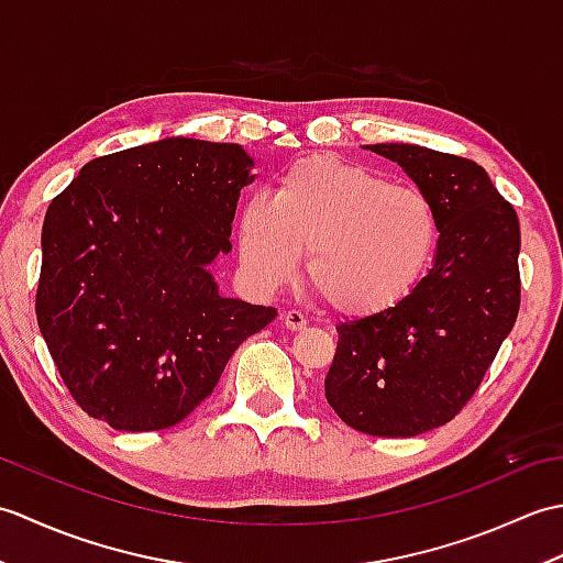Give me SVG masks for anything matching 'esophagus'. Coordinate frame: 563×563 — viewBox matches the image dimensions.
Masks as SVG:
<instances>
[{
    "instance_id": "1",
    "label": "esophagus",
    "mask_w": 563,
    "mask_h": 563,
    "mask_svg": "<svg viewBox=\"0 0 563 563\" xmlns=\"http://www.w3.org/2000/svg\"><path fill=\"white\" fill-rule=\"evenodd\" d=\"M283 324L290 331H302V329H307L309 319L302 312H297V309H290V312L283 314Z\"/></svg>"
}]
</instances>
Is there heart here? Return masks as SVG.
<instances>
[{"label":"heart","instance_id":"b5f03b06","mask_svg":"<svg viewBox=\"0 0 563 563\" xmlns=\"http://www.w3.org/2000/svg\"><path fill=\"white\" fill-rule=\"evenodd\" d=\"M236 244L261 288L292 280L309 254V288L327 307L343 317H375L426 278L440 244V214L423 190L314 154L290 164L271 198L244 202Z\"/></svg>","mask_w":563,"mask_h":563}]
</instances>
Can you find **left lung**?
<instances>
[{
    "mask_svg": "<svg viewBox=\"0 0 563 563\" xmlns=\"http://www.w3.org/2000/svg\"><path fill=\"white\" fill-rule=\"evenodd\" d=\"M435 202L433 266L397 307L339 324L324 379L343 423L379 438L452 421L479 389L520 309V222L479 164L418 145H367Z\"/></svg>",
    "mask_w": 563,
    "mask_h": 563,
    "instance_id": "left-lung-1",
    "label": "left lung"
}]
</instances>
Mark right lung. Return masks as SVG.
Returning a JSON list of instances; mask_svg holds the SVG:
<instances>
[{"instance_id":"add662e5","label":"right lung","mask_w":563,"mask_h":563,"mask_svg":"<svg viewBox=\"0 0 563 563\" xmlns=\"http://www.w3.org/2000/svg\"><path fill=\"white\" fill-rule=\"evenodd\" d=\"M251 169L242 145L164 137L84 164L51 202L35 317L89 416L128 433L176 426L278 317L220 295L210 273Z\"/></svg>"}]
</instances>
